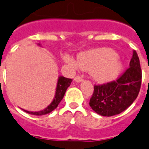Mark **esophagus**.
Here are the masks:
<instances>
[{"label": "esophagus", "instance_id": "obj_1", "mask_svg": "<svg viewBox=\"0 0 149 149\" xmlns=\"http://www.w3.org/2000/svg\"><path fill=\"white\" fill-rule=\"evenodd\" d=\"M74 80L76 83H79V82H82V81H83V79L82 76H80V75H77V76L74 79Z\"/></svg>", "mask_w": 149, "mask_h": 149}]
</instances>
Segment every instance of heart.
<instances>
[{
  "instance_id": "heart-1",
  "label": "heart",
  "mask_w": 149,
  "mask_h": 149,
  "mask_svg": "<svg viewBox=\"0 0 149 149\" xmlns=\"http://www.w3.org/2000/svg\"><path fill=\"white\" fill-rule=\"evenodd\" d=\"M64 59L75 67L79 66L83 70L91 71L92 78L100 83L116 79L123 70L118 54L108 48H98L80 53L77 62L69 55L65 56Z\"/></svg>"
}]
</instances>
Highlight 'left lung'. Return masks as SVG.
<instances>
[{"instance_id": "1", "label": "left lung", "mask_w": 149, "mask_h": 149, "mask_svg": "<svg viewBox=\"0 0 149 149\" xmlns=\"http://www.w3.org/2000/svg\"><path fill=\"white\" fill-rule=\"evenodd\" d=\"M142 79L139 57L133 51L129 67L116 80L95 85L90 106L103 116H112L126 110L140 92Z\"/></svg>"}]
</instances>
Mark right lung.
<instances>
[{"instance_id": "1", "label": "right lung", "mask_w": 149, "mask_h": 149, "mask_svg": "<svg viewBox=\"0 0 149 149\" xmlns=\"http://www.w3.org/2000/svg\"><path fill=\"white\" fill-rule=\"evenodd\" d=\"M72 82L71 79H67L65 77L61 76L58 78V84H57V88H56V93L55 96L54 98V100L52 103L49 104V106L46 107L45 110L40 111H36V112H32V111H28L24 110L26 112L29 114H32V115H35V116H42V115H46L49 112H51L53 110H54L58 105L59 104L61 100H63V96L65 95L66 89L68 88V86L70 85V83Z\"/></svg>"}]
</instances>
